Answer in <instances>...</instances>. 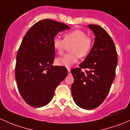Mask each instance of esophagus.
<instances>
[{
	"instance_id": "34e87169",
	"label": "esophagus",
	"mask_w": 130,
	"mask_h": 130,
	"mask_svg": "<svg viewBox=\"0 0 130 130\" xmlns=\"http://www.w3.org/2000/svg\"><path fill=\"white\" fill-rule=\"evenodd\" d=\"M68 74L71 75V72H70V69H68Z\"/></svg>"
}]
</instances>
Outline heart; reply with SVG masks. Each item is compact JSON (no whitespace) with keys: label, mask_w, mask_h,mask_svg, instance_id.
Returning <instances> with one entry per match:
<instances>
[{"label":"heart","mask_w":130,"mask_h":130,"mask_svg":"<svg viewBox=\"0 0 130 130\" xmlns=\"http://www.w3.org/2000/svg\"><path fill=\"white\" fill-rule=\"evenodd\" d=\"M70 45V52L58 58L56 60L60 66L70 67L78 61L79 57H86L92 48V40L87 36V33L80 29H74L63 34V40L55 37L53 40V46L57 54L61 55L67 48Z\"/></svg>","instance_id":"heart-1"}]
</instances>
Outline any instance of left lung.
<instances>
[{
	"label": "left lung",
	"instance_id": "1",
	"mask_svg": "<svg viewBox=\"0 0 130 130\" xmlns=\"http://www.w3.org/2000/svg\"><path fill=\"white\" fill-rule=\"evenodd\" d=\"M88 26L94 31L95 41L79 67L71 70L74 78L71 89L76 104L91 110L100 106L109 92L116 74L118 55L113 41L104 29L98 25Z\"/></svg>",
	"mask_w": 130,
	"mask_h": 130
}]
</instances>
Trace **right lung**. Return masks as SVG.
<instances>
[{
  "label": "right lung",
  "instance_id": "add662e5",
  "mask_svg": "<svg viewBox=\"0 0 130 130\" xmlns=\"http://www.w3.org/2000/svg\"><path fill=\"white\" fill-rule=\"evenodd\" d=\"M69 29L63 23L46 19L35 23L23 38L17 53L15 77L19 93L28 105L48 104L67 75L66 68L53 65V40L58 32Z\"/></svg>",
  "mask_w": 130,
  "mask_h": 130
}]
</instances>
